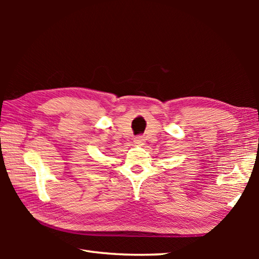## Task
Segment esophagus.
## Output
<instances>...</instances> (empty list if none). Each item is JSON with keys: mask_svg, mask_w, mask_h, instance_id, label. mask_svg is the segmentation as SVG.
<instances>
[{"mask_svg": "<svg viewBox=\"0 0 259 259\" xmlns=\"http://www.w3.org/2000/svg\"><path fill=\"white\" fill-rule=\"evenodd\" d=\"M134 143L135 144H138V145H139V144H143L144 143V138L142 137V136H137V137L134 138Z\"/></svg>", "mask_w": 259, "mask_h": 259, "instance_id": "obj_1", "label": "esophagus"}]
</instances>
